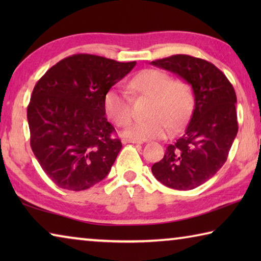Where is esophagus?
Wrapping results in <instances>:
<instances>
[{
    "label": "esophagus",
    "mask_w": 261,
    "mask_h": 261,
    "mask_svg": "<svg viewBox=\"0 0 261 261\" xmlns=\"http://www.w3.org/2000/svg\"><path fill=\"white\" fill-rule=\"evenodd\" d=\"M123 144H143V141H138V140H132V139H122Z\"/></svg>",
    "instance_id": "1"
}]
</instances>
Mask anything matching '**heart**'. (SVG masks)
<instances>
[{"instance_id":"1","label":"heart","mask_w":261,"mask_h":261,"mask_svg":"<svg viewBox=\"0 0 261 261\" xmlns=\"http://www.w3.org/2000/svg\"><path fill=\"white\" fill-rule=\"evenodd\" d=\"M129 88L140 94L152 96L151 118L137 121L123 131L126 138L138 141L165 138L173 127H178L187 120L193 105V94L184 81H171L167 72L146 69L137 73L129 83ZM103 108L110 121L118 126L126 125L131 118V100L127 92L112 88L103 98Z\"/></svg>"}]
</instances>
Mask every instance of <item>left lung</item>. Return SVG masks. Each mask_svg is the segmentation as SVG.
Wrapping results in <instances>:
<instances>
[{
    "instance_id": "left-lung-1",
    "label": "left lung",
    "mask_w": 261,
    "mask_h": 261,
    "mask_svg": "<svg viewBox=\"0 0 261 261\" xmlns=\"http://www.w3.org/2000/svg\"><path fill=\"white\" fill-rule=\"evenodd\" d=\"M191 85L194 107L183 135L152 166L155 178L168 188L192 190L218 173L227 161L238 131L237 98L222 71L205 60L173 55L151 62Z\"/></svg>"
}]
</instances>
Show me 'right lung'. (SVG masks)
<instances>
[{
	"instance_id": "1",
	"label": "right lung",
	"mask_w": 261,
	"mask_h": 261,
	"mask_svg": "<svg viewBox=\"0 0 261 261\" xmlns=\"http://www.w3.org/2000/svg\"><path fill=\"white\" fill-rule=\"evenodd\" d=\"M135 65L77 54L56 63L34 86L28 107L31 148L57 187L82 191L109 174L122 143L105 117L103 98Z\"/></svg>"
}]
</instances>
